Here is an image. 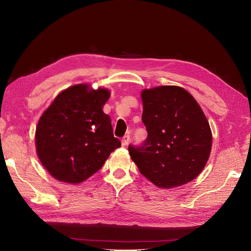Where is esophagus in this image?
I'll list each match as a JSON object with an SVG mask.
<instances>
[{
	"instance_id": "obj_1",
	"label": "esophagus",
	"mask_w": 251,
	"mask_h": 251,
	"mask_svg": "<svg viewBox=\"0 0 251 251\" xmlns=\"http://www.w3.org/2000/svg\"><path fill=\"white\" fill-rule=\"evenodd\" d=\"M129 141H130V135H128V134L124 135L123 138H122V145H123V146H127L128 143H129Z\"/></svg>"
}]
</instances>
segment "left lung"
I'll use <instances>...</instances> for the list:
<instances>
[{"instance_id":"8db88e82","label":"left lung","mask_w":251,"mask_h":251,"mask_svg":"<svg viewBox=\"0 0 251 251\" xmlns=\"http://www.w3.org/2000/svg\"><path fill=\"white\" fill-rule=\"evenodd\" d=\"M147 140L128 151L141 174L156 186L173 188L197 178L211 152L212 133L201 106L180 87L142 92Z\"/></svg>"}]
</instances>
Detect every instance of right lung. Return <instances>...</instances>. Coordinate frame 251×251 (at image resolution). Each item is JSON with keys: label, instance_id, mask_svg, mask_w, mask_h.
Instances as JSON below:
<instances>
[{"label": "right lung", "instance_id": "obj_1", "mask_svg": "<svg viewBox=\"0 0 251 251\" xmlns=\"http://www.w3.org/2000/svg\"><path fill=\"white\" fill-rule=\"evenodd\" d=\"M108 97L105 89L89 91L87 85H76L60 93L44 111L36 129V149L53 178L85 181L121 147L109 116L102 110Z\"/></svg>", "mask_w": 251, "mask_h": 251}]
</instances>
